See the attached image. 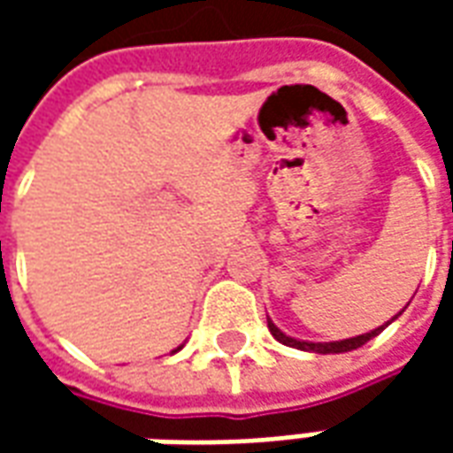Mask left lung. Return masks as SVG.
<instances>
[{
    "mask_svg": "<svg viewBox=\"0 0 453 453\" xmlns=\"http://www.w3.org/2000/svg\"><path fill=\"white\" fill-rule=\"evenodd\" d=\"M408 308V305H405ZM403 308V311H405ZM403 311H400L398 315H403ZM398 315H393L388 323L379 325L376 330H371V333H364V334H357V337H349V340H334V342H308V340H296V337H291V334L281 333L279 327L274 325V320L272 318H266V325H269V333L274 334L276 342H281V344H286V347H294V349H301V351H315V354H342V351H351V349H359L361 344H366L369 340H373L376 334H380L386 327H388Z\"/></svg>",
    "mask_w": 453,
    "mask_h": 453,
    "instance_id": "left-lung-1",
    "label": "left lung"
}]
</instances>
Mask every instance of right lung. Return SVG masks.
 Masks as SVG:
<instances>
[{"mask_svg": "<svg viewBox=\"0 0 453 453\" xmlns=\"http://www.w3.org/2000/svg\"><path fill=\"white\" fill-rule=\"evenodd\" d=\"M181 347H184V344H179L177 349H172V354H177V351H179V349H181Z\"/></svg>", "mask_w": 453, "mask_h": 453, "instance_id": "1", "label": "right lung"}]
</instances>
